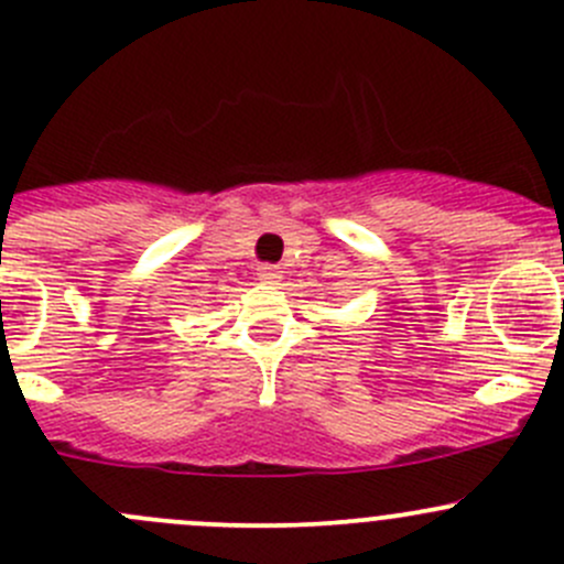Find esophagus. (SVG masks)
Masks as SVG:
<instances>
[{
	"label": "esophagus",
	"instance_id": "34e87169",
	"mask_svg": "<svg viewBox=\"0 0 564 564\" xmlns=\"http://www.w3.org/2000/svg\"><path fill=\"white\" fill-rule=\"evenodd\" d=\"M259 278H261V281H264V283H275L278 278H281V270H278L275 264H261V267H259Z\"/></svg>",
	"mask_w": 564,
	"mask_h": 564
}]
</instances>
